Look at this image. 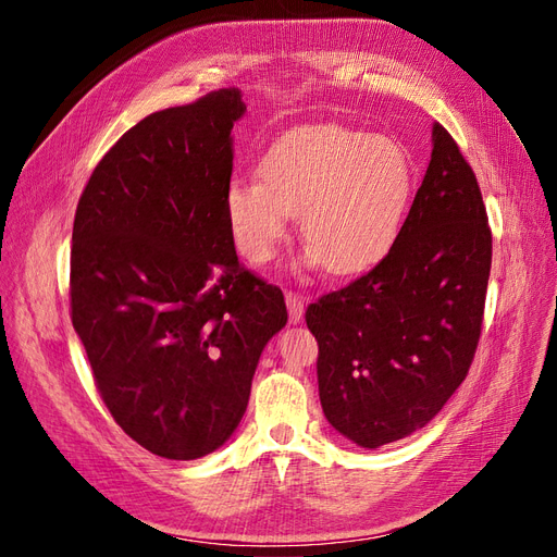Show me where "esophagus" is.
I'll return each mask as SVG.
<instances>
[{
	"label": "esophagus",
	"instance_id": "1",
	"mask_svg": "<svg viewBox=\"0 0 557 557\" xmlns=\"http://www.w3.org/2000/svg\"><path fill=\"white\" fill-rule=\"evenodd\" d=\"M285 305H288L290 323H293V325L301 323V318H305V297H301L299 293L288 290V293H285Z\"/></svg>",
	"mask_w": 557,
	"mask_h": 557
}]
</instances>
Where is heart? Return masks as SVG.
<instances>
[{"label": "heart", "instance_id": "obj_1", "mask_svg": "<svg viewBox=\"0 0 557 557\" xmlns=\"http://www.w3.org/2000/svg\"><path fill=\"white\" fill-rule=\"evenodd\" d=\"M258 178H234L225 190L234 246L264 264L299 215L309 262L334 276L364 274L393 250L413 195L407 150L339 125L285 132L262 153Z\"/></svg>", "mask_w": 557, "mask_h": 557}]
</instances>
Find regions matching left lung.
Listing matches in <instances>:
<instances>
[{"label":"left lung","instance_id":"1","mask_svg":"<svg viewBox=\"0 0 557 557\" xmlns=\"http://www.w3.org/2000/svg\"><path fill=\"white\" fill-rule=\"evenodd\" d=\"M432 144L393 250L307 309L325 418L362 448L428 425L479 346L493 232L479 181L440 123Z\"/></svg>","mask_w":557,"mask_h":557}]
</instances>
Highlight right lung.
Here are the masks:
<instances>
[{"label": "right lung", "mask_w": 557, "mask_h": 557, "mask_svg": "<svg viewBox=\"0 0 557 557\" xmlns=\"http://www.w3.org/2000/svg\"><path fill=\"white\" fill-rule=\"evenodd\" d=\"M237 88L146 115L78 199L72 323L113 420L146 450L195 460L246 411L281 288L239 262L225 215Z\"/></svg>", "instance_id": "add662e5"}]
</instances>
